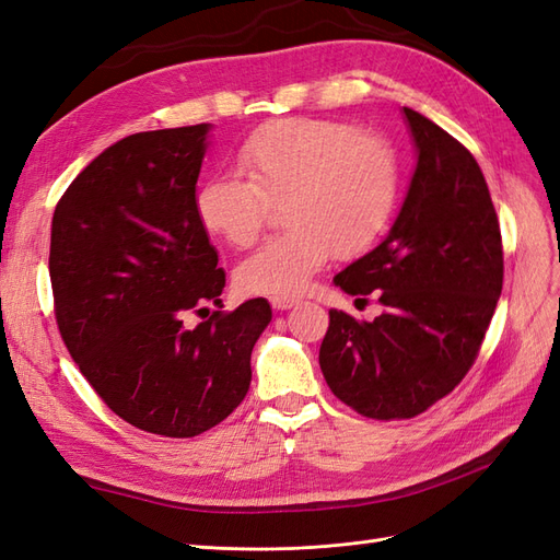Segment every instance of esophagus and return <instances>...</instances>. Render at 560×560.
<instances>
[{
  "label": "esophagus",
  "instance_id": "obj_1",
  "mask_svg": "<svg viewBox=\"0 0 560 560\" xmlns=\"http://www.w3.org/2000/svg\"><path fill=\"white\" fill-rule=\"evenodd\" d=\"M270 303H273L276 311H290L294 306H299V299H290V296H273L270 299Z\"/></svg>",
  "mask_w": 560,
  "mask_h": 560
}]
</instances>
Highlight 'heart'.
<instances>
[{
    "mask_svg": "<svg viewBox=\"0 0 560 560\" xmlns=\"http://www.w3.org/2000/svg\"><path fill=\"white\" fill-rule=\"evenodd\" d=\"M246 175L217 173L196 191V217L212 238L249 247L270 202L287 231L247 257L235 282L247 294L296 296L336 254L374 247L395 217L399 156L378 135L327 118H284L254 130L238 149Z\"/></svg>",
    "mask_w": 560,
    "mask_h": 560,
    "instance_id": "heart-1",
    "label": "heart"
}]
</instances>
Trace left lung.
I'll return each instance as SVG.
<instances>
[{"mask_svg":"<svg viewBox=\"0 0 560 560\" xmlns=\"http://www.w3.org/2000/svg\"><path fill=\"white\" fill-rule=\"evenodd\" d=\"M416 171L378 247L334 278L350 296L381 290L383 315L329 311L319 369L366 418H413L474 364L502 292L500 224L479 163L430 118L404 107Z\"/></svg>","mask_w":560,"mask_h":560,"instance_id":"left-lung-1","label":"left lung"}]
</instances>
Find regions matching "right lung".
<instances>
[{
	"label": "right lung",
	"mask_w": 560,
	"mask_h": 560,
	"mask_svg": "<svg viewBox=\"0 0 560 560\" xmlns=\"http://www.w3.org/2000/svg\"><path fill=\"white\" fill-rule=\"evenodd\" d=\"M210 124L135 132L67 186L50 224L48 273L62 341L109 409L151 434L219 425L252 381L266 299L210 313L226 284L196 217Z\"/></svg>",
	"instance_id": "obj_1"
}]
</instances>
